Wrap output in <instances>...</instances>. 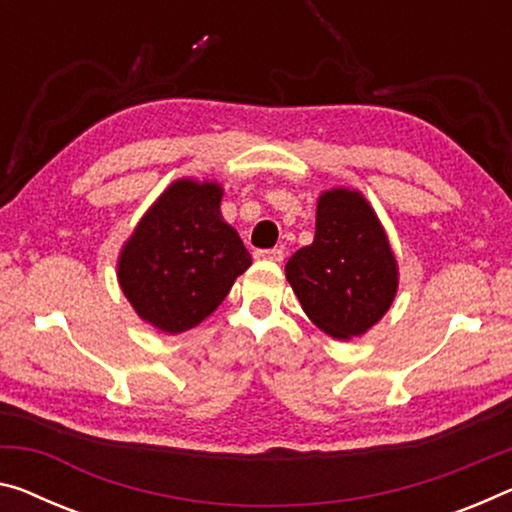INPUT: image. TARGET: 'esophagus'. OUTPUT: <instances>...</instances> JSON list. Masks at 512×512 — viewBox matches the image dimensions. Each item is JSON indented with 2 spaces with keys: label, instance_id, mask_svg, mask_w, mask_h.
<instances>
[{
  "label": "esophagus",
  "instance_id": "34e87169",
  "mask_svg": "<svg viewBox=\"0 0 512 512\" xmlns=\"http://www.w3.org/2000/svg\"><path fill=\"white\" fill-rule=\"evenodd\" d=\"M283 249H261L256 251V258H261V261H272V263H281L283 261Z\"/></svg>",
  "mask_w": 512,
  "mask_h": 512
}]
</instances>
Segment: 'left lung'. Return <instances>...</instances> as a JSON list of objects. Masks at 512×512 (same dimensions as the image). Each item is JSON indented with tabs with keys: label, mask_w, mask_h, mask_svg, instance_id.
I'll list each match as a JSON object with an SVG mask.
<instances>
[{
	"label": "left lung",
	"mask_w": 512,
	"mask_h": 512,
	"mask_svg": "<svg viewBox=\"0 0 512 512\" xmlns=\"http://www.w3.org/2000/svg\"><path fill=\"white\" fill-rule=\"evenodd\" d=\"M313 325L334 338H355L380 322L396 297L398 263L364 194L334 187L320 194L316 238L286 263Z\"/></svg>",
	"instance_id": "obj_1"
}]
</instances>
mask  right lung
<instances>
[{
	"label": "right lung",
	"instance_id": "1",
	"mask_svg": "<svg viewBox=\"0 0 512 512\" xmlns=\"http://www.w3.org/2000/svg\"><path fill=\"white\" fill-rule=\"evenodd\" d=\"M224 190L180 178L160 194L119 256V283L141 320L180 334L206 320L251 265L219 212Z\"/></svg>",
	"mask_w": 512,
	"mask_h": 512
}]
</instances>
